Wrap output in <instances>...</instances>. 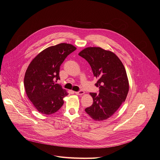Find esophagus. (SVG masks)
<instances>
[{
	"label": "esophagus",
	"mask_w": 160,
	"mask_h": 160,
	"mask_svg": "<svg viewBox=\"0 0 160 160\" xmlns=\"http://www.w3.org/2000/svg\"><path fill=\"white\" fill-rule=\"evenodd\" d=\"M75 93L76 94H77V95H82V94H83L85 93V92H84V91H83V90H80V91H78L75 92Z\"/></svg>",
	"instance_id": "1"
}]
</instances>
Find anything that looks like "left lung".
Returning <instances> with one entry per match:
<instances>
[{"mask_svg": "<svg viewBox=\"0 0 160 160\" xmlns=\"http://www.w3.org/2000/svg\"><path fill=\"white\" fill-rule=\"evenodd\" d=\"M79 56L86 59L93 75L98 80L95 86L99 94L90 92L92 104L85 108L89 116L96 121L110 117L125 101L129 82L124 66L115 54L100 47H88Z\"/></svg>", "mask_w": 160, "mask_h": 160, "instance_id": "8db88e82", "label": "left lung"}]
</instances>
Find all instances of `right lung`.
Returning a JSON list of instances; mask_svg holds the SVG:
<instances>
[{
  "mask_svg": "<svg viewBox=\"0 0 160 160\" xmlns=\"http://www.w3.org/2000/svg\"><path fill=\"white\" fill-rule=\"evenodd\" d=\"M76 48L65 43L50 47L38 54L29 65L24 79L26 92L36 109L45 115L56 112L68 93L61 85L60 66Z\"/></svg>",
  "mask_w": 160,
  "mask_h": 160,
  "instance_id": "obj_1",
  "label": "right lung"
}]
</instances>
